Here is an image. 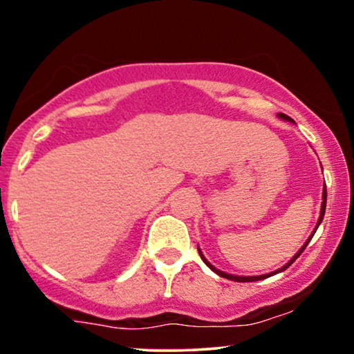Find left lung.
<instances>
[{"mask_svg": "<svg viewBox=\"0 0 354 354\" xmlns=\"http://www.w3.org/2000/svg\"><path fill=\"white\" fill-rule=\"evenodd\" d=\"M279 115L281 119H284V120H290V122H292V119L289 118V115H286V114H283V113H279L277 114ZM322 210H320V218H319V223H317V227H315V230H314V234L317 232V229H319V225H320V222H322V218H324V216H325V207H326V186H324V196H322ZM314 234L310 235V239L312 236H314ZM310 239H308L307 241H306V245H304V247L299 250V253L296 254V257H294L292 259H290V261L288 263V265H284L283 268H279V270L277 271H274V272H270V274H263V276H248V277H245V276H234V274H227V272H223V271H218V270H216V268H214L212 265H210V263L207 261V259L204 258V254L201 253V250L198 248V252H199V254H201V258H203V261L205 263V265H207L210 270H212L214 272H217L218 276H222V277H227V279H230V281H236V283H253V281H259V279H265V277H270V276H272V274H276V272H281V271H284V270H288V268L292 265L294 261H296V259L301 257V253L304 252V250H306V247L308 245V241H310Z\"/></svg>", "mask_w": 354, "mask_h": 354, "instance_id": "left-lung-1", "label": "left lung"}]
</instances>
